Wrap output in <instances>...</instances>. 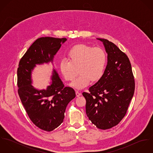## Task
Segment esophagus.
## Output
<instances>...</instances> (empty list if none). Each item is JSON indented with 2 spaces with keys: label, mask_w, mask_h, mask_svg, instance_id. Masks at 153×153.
<instances>
[{
  "label": "esophagus",
  "mask_w": 153,
  "mask_h": 153,
  "mask_svg": "<svg viewBox=\"0 0 153 153\" xmlns=\"http://www.w3.org/2000/svg\"><path fill=\"white\" fill-rule=\"evenodd\" d=\"M75 93H76V97H79L80 95H81V93L79 92H78V91H76Z\"/></svg>",
  "instance_id": "obj_1"
}]
</instances>
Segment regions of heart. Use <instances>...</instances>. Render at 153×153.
Listing matches in <instances>:
<instances>
[{"label": "heart", "instance_id": "heart-1", "mask_svg": "<svg viewBox=\"0 0 153 153\" xmlns=\"http://www.w3.org/2000/svg\"><path fill=\"white\" fill-rule=\"evenodd\" d=\"M68 61H61L59 68L66 81H72L78 68L80 74L70 84L76 89L87 87L91 81L99 80L104 72L107 62L105 52L100 48H94L85 45H78L73 47L68 55Z\"/></svg>", "mask_w": 153, "mask_h": 153}]
</instances>
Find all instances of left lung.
Returning <instances> with one entry per match:
<instances>
[{"mask_svg":"<svg viewBox=\"0 0 153 153\" xmlns=\"http://www.w3.org/2000/svg\"><path fill=\"white\" fill-rule=\"evenodd\" d=\"M101 41L107 53V64L102 77L82 95L86 114L101 130L117 126L125 116L133 97L135 82L128 56L109 41Z\"/></svg>","mask_w":153,"mask_h":153,"instance_id":"8db88e82","label":"left lung"}]
</instances>
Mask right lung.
I'll list each match as a JSON object with an SVG mask.
<instances>
[{"mask_svg": "<svg viewBox=\"0 0 153 153\" xmlns=\"http://www.w3.org/2000/svg\"><path fill=\"white\" fill-rule=\"evenodd\" d=\"M66 38L42 37L36 39L23 56L18 68V94L33 123L44 131H51L64 121L66 108L75 97L73 88L65 87L53 66L55 55ZM51 63V81L46 88L32 85V72L36 65Z\"/></svg>", "mask_w": 153, "mask_h": 153, "instance_id": "obj_1", "label": "right lung"}]
</instances>
